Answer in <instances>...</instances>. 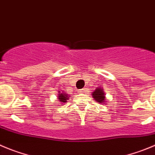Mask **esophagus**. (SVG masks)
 Wrapping results in <instances>:
<instances>
[{
  "instance_id": "34e87169",
  "label": "esophagus",
  "mask_w": 155,
  "mask_h": 155,
  "mask_svg": "<svg viewBox=\"0 0 155 155\" xmlns=\"http://www.w3.org/2000/svg\"><path fill=\"white\" fill-rule=\"evenodd\" d=\"M78 92L79 93H85L86 92V89H81L78 90Z\"/></svg>"
}]
</instances>
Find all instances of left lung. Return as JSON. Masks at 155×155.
<instances>
[{"instance_id":"8db88e82","label":"left lung","mask_w":155,"mask_h":155,"mask_svg":"<svg viewBox=\"0 0 155 155\" xmlns=\"http://www.w3.org/2000/svg\"><path fill=\"white\" fill-rule=\"evenodd\" d=\"M92 97L93 99H95L96 102L102 103L103 101L105 100V93L102 89H96L95 92L92 93Z\"/></svg>"}]
</instances>
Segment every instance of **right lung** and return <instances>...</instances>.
<instances>
[{
    "mask_svg": "<svg viewBox=\"0 0 155 155\" xmlns=\"http://www.w3.org/2000/svg\"><path fill=\"white\" fill-rule=\"evenodd\" d=\"M60 93H59V95H58V99H59V100H60V102H66V100H67V99H69V95H68L66 93H61L60 92H59Z\"/></svg>",
    "mask_w": 155,
    "mask_h": 155,
    "instance_id": "right-lung-1",
    "label": "right lung"
}]
</instances>
